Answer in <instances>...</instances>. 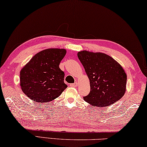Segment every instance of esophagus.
Wrapping results in <instances>:
<instances>
[{
  "instance_id": "1",
  "label": "esophagus",
  "mask_w": 147,
  "mask_h": 147,
  "mask_svg": "<svg viewBox=\"0 0 147 147\" xmlns=\"http://www.w3.org/2000/svg\"><path fill=\"white\" fill-rule=\"evenodd\" d=\"M78 83H77V82H75L74 83L70 84V85H69V86H71V87H76V86H78Z\"/></svg>"
}]
</instances>
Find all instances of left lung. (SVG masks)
<instances>
[{
	"instance_id": "left-lung-1",
	"label": "left lung",
	"mask_w": 147,
	"mask_h": 147,
	"mask_svg": "<svg viewBox=\"0 0 147 147\" xmlns=\"http://www.w3.org/2000/svg\"><path fill=\"white\" fill-rule=\"evenodd\" d=\"M78 57L90 81V93L83 97L85 102L93 106L106 107L124 96L127 76L119 62L102 53L82 51Z\"/></svg>"
}]
</instances>
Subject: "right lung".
<instances>
[{
  "mask_svg": "<svg viewBox=\"0 0 147 147\" xmlns=\"http://www.w3.org/2000/svg\"><path fill=\"white\" fill-rule=\"evenodd\" d=\"M64 49H47L36 54L20 71L23 93L33 101L49 102L59 97L67 88L64 73L59 68L66 55Z\"/></svg>",
  "mask_w": 147,
  "mask_h": 147,
  "instance_id": "add662e5",
  "label": "right lung"
}]
</instances>
